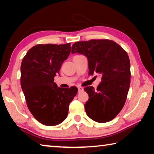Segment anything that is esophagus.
<instances>
[{
	"label": "esophagus",
	"instance_id": "1",
	"mask_svg": "<svg viewBox=\"0 0 154 154\" xmlns=\"http://www.w3.org/2000/svg\"><path fill=\"white\" fill-rule=\"evenodd\" d=\"M77 88H78V92H82V91H83V88H82V87H78Z\"/></svg>",
	"mask_w": 154,
	"mask_h": 154
}]
</instances>
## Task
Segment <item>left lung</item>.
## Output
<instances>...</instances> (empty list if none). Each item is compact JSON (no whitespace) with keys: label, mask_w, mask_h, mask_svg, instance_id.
Masks as SVG:
<instances>
[{"label":"left lung","mask_w":154,"mask_h":154,"mask_svg":"<svg viewBox=\"0 0 154 154\" xmlns=\"http://www.w3.org/2000/svg\"><path fill=\"white\" fill-rule=\"evenodd\" d=\"M71 52L87 57L90 75L102 76L96 90L84 88L89 95L84 105L88 116L99 123L112 120L123 108L130 88V63L126 51L111 40L92 39L75 43Z\"/></svg>","instance_id":"8db88e82"}]
</instances>
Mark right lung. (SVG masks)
I'll list each match as a JSON object with an SVG mask.
<instances>
[{
	"label": "right lung",
	"instance_id": "1",
	"mask_svg": "<svg viewBox=\"0 0 154 154\" xmlns=\"http://www.w3.org/2000/svg\"><path fill=\"white\" fill-rule=\"evenodd\" d=\"M71 50L70 43L38 44L22 60L20 81L27 106L34 118L46 126H55L66 118L77 93L76 87L62 88L54 82Z\"/></svg>",
	"mask_w": 154,
	"mask_h": 154
}]
</instances>
